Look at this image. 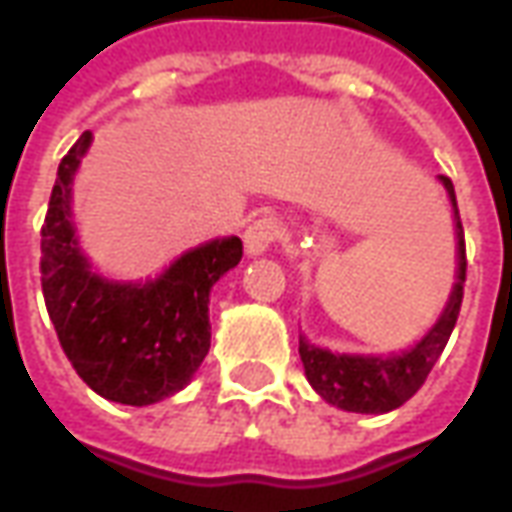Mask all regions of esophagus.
I'll return each instance as SVG.
<instances>
[{"instance_id": "obj_1", "label": "esophagus", "mask_w": 512, "mask_h": 512, "mask_svg": "<svg viewBox=\"0 0 512 512\" xmlns=\"http://www.w3.org/2000/svg\"><path fill=\"white\" fill-rule=\"evenodd\" d=\"M279 235H282V224L274 216H260V219H255V222L246 227L244 233L246 255H263V252H268L271 244L279 241Z\"/></svg>"}]
</instances>
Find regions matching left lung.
I'll list each match as a JSON object with an SVG mask.
<instances>
[{
    "label": "left lung",
    "instance_id": "obj_1",
    "mask_svg": "<svg viewBox=\"0 0 512 512\" xmlns=\"http://www.w3.org/2000/svg\"><path fill=\"white\" fill-rule=\"evenodd\" d=\"M444 189L450 194L452 211H455V238H458V279L452 285L450 301L441 312L436 326L430 329L414 348L403 354L389 356H356L332 354L326 348L310 345L299 337V354L304 362V373L312 389L332 406L356 414H386L392 408L403 406L408 397L417 395L425 378L436 365V359L450 340L458 312L463 301V282H466V241H463V224L455 202V189L447 175H439Z\"/></svg>",
    "mask_w": 512,
    "mask_h": 512
}]
</instances>
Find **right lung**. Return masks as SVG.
Here are the masks:
<instances>
[{"label": "right lung", "mask_w": 512, "mask_h": 512, "mask_svg": "<svg viewBox=\"0 0 512 512\" xmlns=\"http://www.w3.org/2000/svg\"><path fill=\"white\" fill-rule=\"evenodd\" d=\"M93 142L84 131L60 161L40 230V285L65 356L84 384L123 406H150L189 384L211 348L208 296L244 255L241 238L189 249L145 285L95 274L71 219L73 175Z\"/></svg>", "instance_id": "right-lung-1"}]
</instances>
